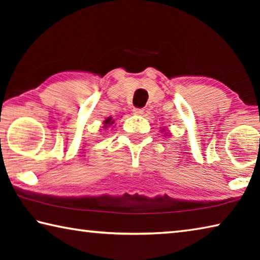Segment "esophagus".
Returning a JSON list of instances; mask_svg holds the SVG:
<instances>
[{
	"instance_id": "obj_1",
	"label": "esophagus",
	"mask_w": 260,
	"mask_h": 260,
	"mask_svg": "<svg viewBox=\"0 0 260 260\" xmlns=\"http://www.w3.org/2000/svg\"><path fill=\"white\" fill-rule=\"evenodd\" d=\"M133 113H134V114H138V116H142V114L144 113V109L134 108V109H133Z\"/></svg>"
}]
</instances>
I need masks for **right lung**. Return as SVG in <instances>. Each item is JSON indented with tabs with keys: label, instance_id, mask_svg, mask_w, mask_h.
I'll list each match as a JSON object with an SVG mask.
<instances>
[{
	"label": "right lung",
	"instance_id": "add662e5",
	"mask_svg": "<svg viewBox=\"0 0 260 260\" xmlns=\"http://www.w3.org/2000/svg\"><path fill=\"white\" fill-rule=\"evenodd\" d=\"M114 122V120H112V118L111 117H109V118H107V119L104 120V128H107L108 126H110V125H112Z\"/></svg>",
	"mask_w": 260,
	"mask_h": 260
}]
</instances>
